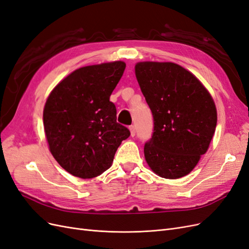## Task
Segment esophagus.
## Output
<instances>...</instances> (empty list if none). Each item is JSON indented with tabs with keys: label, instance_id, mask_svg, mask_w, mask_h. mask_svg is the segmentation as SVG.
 <instances>
[{
	"label": "esophagus",
	"instance_id": "esophagus-1",
	"mask_svg": "<svg viewBox=\"0 0 249 249\" xmlns=\"http://www.w3.org/2000/svg\"><path fill=\"white\" fill-rule=\"evenodd\" d=\"M130 131H131V136L134 137L136 135V127H135V125H130Z\"/></svg>",
	"mask_w": 249,
	"mask_h": 249
}]
</instances>
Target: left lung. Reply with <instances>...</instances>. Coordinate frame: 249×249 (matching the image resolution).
Masks as SVG:
<instances>
[{"instance_id": "8db88e82", "label": "left lung", "mask_w": 249, "mask_h": 249, "mask_svg": "<svg viewBox=\"0 0 249 249\" xmlns=\"http://www.w3.org/2000/svg\"><path fill=\"white\" fill-rule=\"evenodd\" d=\"M135 73L153 116L145 160L160 177L185 176L207 151L215 132L216 108L210 93L174 63H138Z\"/></svg>"}]
</instances>
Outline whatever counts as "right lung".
I'll return each instance as SVG.
<instances>
[{"label":"right lung","mask_w":249,"mask_h":249,"mask_svg":"<svg viewBox=\"0 0 249 249\" xmlns=\"http://www.w3.org/2000/svg\"><path fill=\"white\" fill-rule=\"evenodd\" d=\"M125 69L124 62L75 70L49 95L43 123L49 149L67 172L93 178L110 168L130 130L116 122L110 96Z\"/></svg>","instance_id":"obj_1"}]
</instances>
